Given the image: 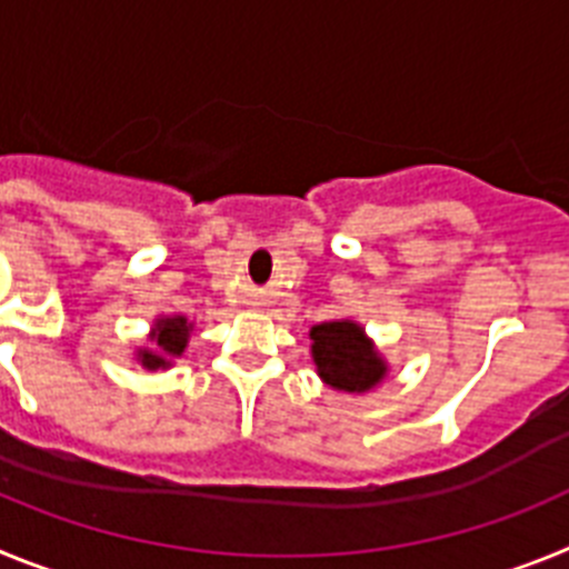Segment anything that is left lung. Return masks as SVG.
I'll return each mask as SVG.
<instances>
[{"label":"left lung","instance_id":"8db88e82","mask_svg":"<svg viewBox=\"0 0 569 569\" xmlns=\"http://www.w3.org/2000/svg\"><path fill=\"white\" fill-rule=\"evenodd\" d=\"M310 341L316 373L333 390L367 393L387 376V361L356 321H321L310 330Z\"/></svg>","mask_w":569,"mask_h":569}]
</instances>
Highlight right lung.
<instances>
[{
  "label": "right lung",
  "instance_id": "obj_1",
  "mask_svg": "<svg viewBox=\"0 0 569 569\" xmlns=\"http://www.w3.org/2000/svg\"><path fill=\"white\" fill-rule=\"evenodd\" d=\"M190 339V321L184 316H164L156 319L153 330H150V341L153 347H144L136 353L139 365L144 370H159V367H170L176 356L184 353Z\"/></svg>",
  "mask_w": 569,
  "mask_h": 569
}]
</instances>
